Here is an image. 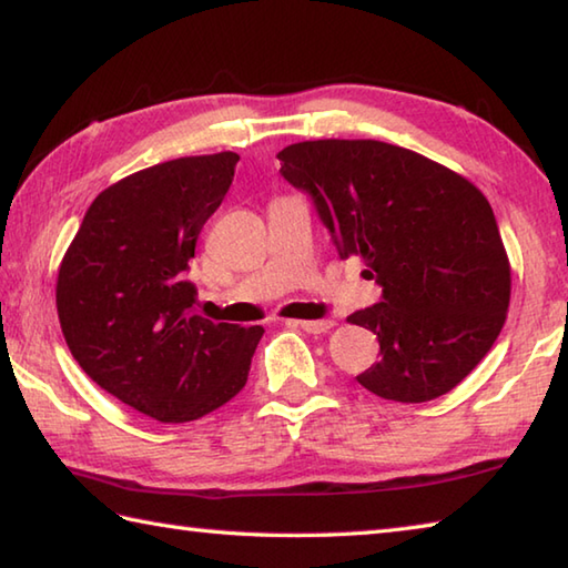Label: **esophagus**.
I'll return each instance as SVG.
<instances>
[{
	"mask_svg": "<svg viewBox=\"0 0 568 568\" xmlns=\"http://www.w3.org/2000/svg\"><path fill=\"white\" fill-rule=\"evenodd\" d=\"M290 324L300 326V329L310 332V334H324V332H329L332 326H334L332 320H322V322H290Z\"/></svg>",
	"mask_w": 568,
	"mask_h": 568,
	"instance_id": "34e87169",
	"label": "esophagus"
}]
</instances>
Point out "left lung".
<instances>
[{"instance_id": "left-lung-1", "label": "left lung", "mask_w": 568, "mask_h": 568, "mask_svg": "<svg viewBox=\"0 0 568 568\" xmlns=\"http://www.w3.org/2000/svg\"><path fill=\"white\" fill-rule=\"evenodd\" d=\"M276 156L339 256H362L382 286L379 304L346 320L379 339L382 359L356 382L404 404L452 392L509 310L511 266L486 196L452 169L374 139H316Z\"/></svg>"}]
</instances>
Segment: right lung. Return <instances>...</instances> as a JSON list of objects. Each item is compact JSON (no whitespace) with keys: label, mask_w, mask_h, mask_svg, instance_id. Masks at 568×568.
I'll use <instances>...</instances> for the list:
<instances>
[{"label":"right lung","mask_w":568,"mask_h":568,"mask_svg":"<svg viewBox=\"0 0 568 568\" xmlns=\"http://www.w3.org/2000/svg\"><path fill=\"white\" fill-rule=\"evenodd\" d=\"M236 162L219 152L129 174L87 209L59 266L69 352L89 379L156 422H194L234 399L264 334L194 314L186 278Z\"/></svg>","instance_id":"right-lung-1"}]
</instances>
